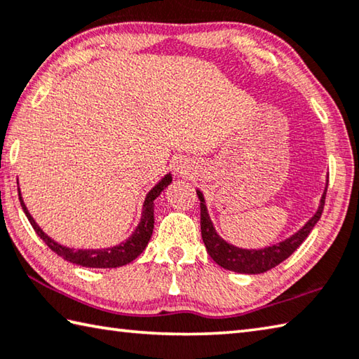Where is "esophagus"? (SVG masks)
I'll use <instances>...</instances> for the list:
<instances>
[{"instance_id": "1", "label": "esophagus", "mask_w": 359, "mask_h": 359, "mask_svg": "<svg viewBox=\"0 0 359 359\" xmlns=\"http://www.w3.org/2000/svg\"><path fill=\"white\" fill-rule=\"evenodd\" d=\"M175 172L179 175H188L190 174V165H188L187 161H179L177 165H175Z\"/></svg>"}]
</instances>
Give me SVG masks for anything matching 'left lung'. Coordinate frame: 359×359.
<instances>
[{
  "mask_svg": "<svg viewBox=\"0 0 359 359\" xmlns=\"http://www.w3.org/2000/svg\"><path fill=\"white\" fill-rule=\"evenodd\" d=\"M198 198L201 199V233L210 257L226 270L246 273V275H257V273H264L275 269L276 265L287 259L290 254L304 242L306 237L311 233L312 227L317 224V221L322 217L327 190L323 193L320 207H318L317 213L295 233V236H292L290 238L284 240V242L278 245L264 248V250H242V248H237L224 242V240L215 232L210 217H208L207 213L204 196H202L201 191H198Z\"/></svg>",
  "mask_w": 359,
  "mask_h": 359,
  "instance_id": "left-lung-1",
  "label": "left lung"
}]
</instances>
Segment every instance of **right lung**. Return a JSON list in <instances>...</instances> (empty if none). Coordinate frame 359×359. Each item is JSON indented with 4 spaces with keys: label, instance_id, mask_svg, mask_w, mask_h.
<instances>
[{
    "label": "right lung",
    "instance_id": "1",
    "mask_svg": "<svg viewBox=\"0 0 359 359\" xmlns=\"http://www.w3.org/2000/svg\"><path fill=\"white\" fill-rule=\"evenodd\" d=\"M171 180H172L171 174H168L165 179L158 182V184L149 191L144 201V208H142L141 221L132 236H130L126 242H122L121 245L107 248V250H72V248L56 243L55 240H51L47 233L37 226L36 221L32 219L28 208H26L25 202L22 199L20 188H18V199H20L22 208L26 215V218L29 219L32 229L36 231L37 236L41 237L43 242L47 243L50 250L55 251L57 256L62 257L64 260H67V262L81 265V266H89V269H116V266L130 264L132 260L138 257L142 251H144V248L147 246L149 240H151L152 231H154V201L157 199L158 194L165 190L169 184H171Z\"/></svg>",
    "mask_w": 359,
    "mask_h": 359
}]
</instances>
